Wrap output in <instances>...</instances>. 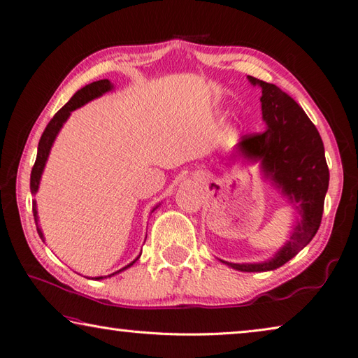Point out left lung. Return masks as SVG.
Instances as JSON below:
<instances>
[{"instance_id": "1", "label": "left lung", "mask_w": 358, "mask_h": 358, "mask_svg": "<svg viewBox=\"0 0 358 358\" xmlns=\"http://www.w3.org/2000/svg\"><path fill=\"white\" fill-rule=\"evenodd\" d=\"M248 79L262 88V117L268 128L244 136L238 145L239 151L248 159L262 160L264 172L296 203L302 220L273 259L262 264H224L239 271H268L288 262L317 234L329 169L319 131L302 106L279 87L253 76Z\"/></svg>"}]
</instances>
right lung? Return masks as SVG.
I'll list each match as a JSON object with an SVG mask.
<instances>
[{"label": "right lung", "mask_w": 358, "mask_h": 358, "mask_svg": "<svg viewBox=\"0 0 358 358\" xmlns=\"http://www.w3.org/2000/svg\"><path fill=\"white\" fill-rule=\"evenodd\" d=\"M113 88V84L108 79H102V80H96L93 82V84H88L85 85L84 88H80L76 94H74L69 102H66L59 111H57L53 119L48 122L47 128L44 129L43 136H41V140H39V145H38V155H36V162L35 164H33L31 168V173H30V190L31 194L35 195L36 190H38V186H39V180H41V173H43L44 171V166H45V162H47V157H48V152H50V148H52L53 141L57 136V132H59L61 127L64 124V122L69 119V115L73 110H76V108L82 106L84 103L93 101V99L102 96L103 93H106V91H110ZM33 217H35V222H36V229H38V234L41 236V239L44 241V236H43V231H41V229L38 227V212H36V201H33ZM137 261V259H136ZM136 261H132L129 265H127L124 268L131 267L132 264H134ZM122 268V270H124ZM119 270V271H122ZM117 271V273H119ZM97 279H102V278H97Z\"/></svg>", "instance_id": "add662e5"}]
</instances>
